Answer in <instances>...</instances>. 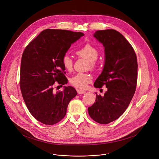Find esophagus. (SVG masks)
<instances>
[{
  "label": "esophagus",
  "instance_id": "1",
  "mask_svg": "<svg viewBox=\"0 0 159 159\" xmlns=\"http://www.w3.org/2000/svg\"><path fill=\"white\" fill-rule=\"evenodd\" d=\"M77 92L78 94H81V93H85L86 91L84 90H81V89H77Z\"/></svg>",
  "mask_w": 159,
  "mask_h": 159
}]
</instances>
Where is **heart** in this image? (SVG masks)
Returning a JSON list of instances; mask_svg holds the SVG:
<instances>
[{
    "label": "heart",
    "mask_w": 159,
    "mask_h": 159,
    "mask_svg": "<svg viewBox=\"0 0 159 159\" xmlns=\"http://www.w3.org/2000/svg\"><path fill=\"white\" fill-rule=\"evenodd\" d=\"M76 54L81 58H84L89 61V67L94 69L97 67V59L99 56V51L97 48L90 44H86L76 51ZM62 63L64 67L68 71L73 68V60L68 56L65 55L62 59ZM92 81V76L88 73H78L71 77L70 83L80 89H85L88 84Z\"/></svg>",
    "instance_id": "obj_1"
}]
</instances>
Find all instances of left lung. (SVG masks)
<instances>
[{
  "instance_id": "obj_1",
  "label": "left lung",
  "mask_w": 159,
  "mask_h": 159,
  "mask_svg": "<svg viewBox=\"0 0 159 159\" xmlns=\"http://www.w3.org/2000/svg\"><path fill=\"white\" fill-rule=\"evenodd\" d=\"M93 36L105 48V62L102 73L94 83L101 88L106 86L104 95L96 93L95 102L88 113L95 122L107 124L118 119L129 107L136 91L138 63L130 43L114 29L97 30Z\"/></svg>"
}]
</instances>
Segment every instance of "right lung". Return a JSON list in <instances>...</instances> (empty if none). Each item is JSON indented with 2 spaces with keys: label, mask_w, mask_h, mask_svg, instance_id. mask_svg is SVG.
Returning <instances> with one entry per match:
<instances>
[{
  "label": "right lung",
  "mask_w": 159,
  "mask_h": 159,
  "mask_svg": "<svg viewBox=\"0 0 159 159\" xmlns=\"http://www.w3.org/2000/svg\"><path fill=\"white\" fill-rule=\"evenodd\" d=\"M83 35L82 32L48 29L23 52L20 80L23 99L30 114L45 125L61 121L77 94L71 86L57 92L54 88L56 84L62 87L67 83L62 59L71 43Z\"/></svg>",
  "instance_id": "add662e5"
}]
</instances>
